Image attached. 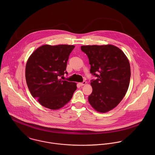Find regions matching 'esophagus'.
Here are the masks:
<instances>
[{
	"instance_id": "esophagus-1",
	"label": "esophagus",
	"mask_w": 155,
	"mask_h": 155,
	"mask_svg": "<svg viewBox=\"0 0 155 155\" xmlns=\"http://www.w3.org/2000/svg\"><path fill=\"white\" fill-rule=\"evenodd\" d=\"M86 84H87V82H86L85 81H84L82 82H81V83H79V85H80L81 86H83V85H85Z\"/></svg>"
}]
</instances>
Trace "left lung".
Segmentation results:
<instances>
[{
    "mask_svg": "<svg viewBox=\"0 0 155 155\" xmlns=\"http://www.w3.org/2000/svg\"><path fill=\"white\" fill-rule=\"evenodd\" d=\"M88 57L92 92L89 103L96 110L106 113L122 101L129 87L131 68L125 54L117 47L107 45L82 46Z\"/></svg>",
    "mask_w": 155,
    "mask_h": 155,
    "instance_id": "8db88e82",
    "label": "left lung"
}]
</instances>
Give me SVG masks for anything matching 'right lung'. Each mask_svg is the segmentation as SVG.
I'll use <instances>...</instances> for the list:
<instances>
[{
    "mask_svg": "<svg viewBox=\"0 0 155 155\" xmlns=\"http://www.w3.org/2000/svg\"><path fill=\"white\" fill-rule=\"evenodd\" d=\"M74 45H45L29 57L25 79L31 95L46 108L57 110L71 100L76 90L75 82L61 79L67 74V63Z\"/></svg>",
    "mask_w": 155,
    "mask_h": 155,
    "instance_id": "obj_1",
    "label": "right lung"
}]
</instances>
